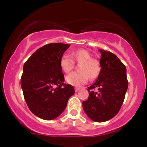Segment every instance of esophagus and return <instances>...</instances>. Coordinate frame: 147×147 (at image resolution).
I'll use <instances>...</instances> for the list:
<instances>
[{"instance_id":"esophagus-1","label":"esophagus","mask_w":147,"mask_h":147,"mask_svg":"<svg viewBox=\"0 0 147 147\" xmlns=\"http://www.w3.org/2000/svg\"><path fill=\"white\" fill-rule=\"evenodd\" d=\"M80 90V88H75V92H78V91Z\"/></svg>"}]
</instances>
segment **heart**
<instances>
[{
	"label": "heart",
	"instance_id": "heart-1",
	"mask_svg": "<svg viewBox=\"0 0 147 147\" xmlns=\"http://www.w3.org/2000/svg\"><path fill=\"white\" fill-rule=\"evenodd\" d=\"M75 61L78 63L79 71L69 74L65 77L66 82L75 86H80L88 80L89 77L94 79L98 77L101 70L100 63L96 59L91 58L89 52L84 49H79L72 53ZM75 63L70 55H63L60 59V66L63 72L68 73L73 69Z\"/></svg>",
	"mask_w": 147,
	"mask_h": 147
}]
</instances>
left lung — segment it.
<instances>
[{
	"mask_svg": "<svg viewBox=\"0 0 147 147\" xmlns=\"http://www.w3.org/2000/svg\"><path fill=\"white\" fill-rule=\"evenodd\" d=\"M101 52V70L95 83L88 88L89 97L82 102L84 112L94 122H103L112 119L122 106L128 80L124 63L112 52Z\"/></svg>",
	"mask_w": 147,
	"mask_h": 147,
	"instance_id": "left-lung-1",
	"label": "left lung"
}]
</instances>
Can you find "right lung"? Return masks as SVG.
I'll return each mask as SVG.
<instances>
[{
  "instance_id": "obj_1",
  "label": "right lung",
  "mask_w": 147,
  "mask_h": 147,
  "mask_svg": "<svg viewBox=\"0 0 147 147\" xmlns=\"http://www.w3.org/2000/svg\"><path fill=\"white\" fill-rule=\"evenodd\" d=\"M70 45L49 43L34 52L23 65L21 85L28 108L37 117L51 120L59 116L75 93L64 84L60 59Z\"/></svg>"
}]
</instances>
